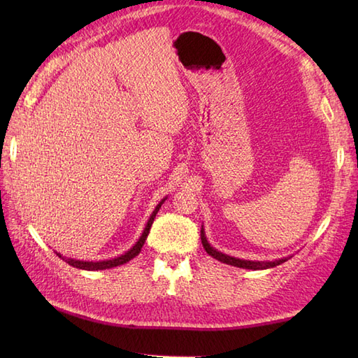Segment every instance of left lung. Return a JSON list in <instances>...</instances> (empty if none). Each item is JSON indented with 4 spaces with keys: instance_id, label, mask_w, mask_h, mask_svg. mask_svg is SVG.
<instances>
[{
    "instance_id": "obj_1",
    "label": "left lung",
    "mask_w": 358,
    "mask_h": 358,
    "mask_svg": "<svg viewBox=\"0 0 358 358\" xmlns=\"http://www.w3.org/2000/svg\"><path fill=\"white\" fill-rule=\"evenodd\" d=\"M201 243H203V248L206 252L214 257L215 260L226 263V264H231L235 266V268H241V269H252V271H260V269H271V268H275V266L287 262L291 257H283V258H278V260H272V262H252V260H243V258H237V257H231V255H226L223 252H220L215 248L210 246V243L206 238V234H204V229L201 226Z\"/></svg>"
}]
</instances>
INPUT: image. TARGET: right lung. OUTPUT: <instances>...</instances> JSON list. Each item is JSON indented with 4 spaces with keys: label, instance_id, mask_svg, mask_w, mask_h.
I'll return each mask as SVG.
<instances>
[{
    "label": "right lung",
    "instance_id": "obj_1",
    "mask_svg": "<svg viewBox=\"0 0 358 358\" xmlns=\"http://www.w3.org/2000/svg\"><path fill=\"white\" fill-rule=\"evenodd\" d=\"M166 199H167V196H166ZM166 199H163L162 201H159V203L157 204L154 212H152L149 220H148L146 226H144V231H143V234H141V237H140L138 241H136L135 245H134L131 249H129L127 252H124L123 255L115 257V258H110V260H101V262H83V260H75V258H66V257H63L59 252H57V255H58L59 258H63V260H64L66 263H69L71 266H73V268L85 269V271H103V269H110V268H115V266L127 263L129 260H132L134 257H136V255H138V254L141 252V248H143V245H144V241H146V238H148L149 231H150V226H152V223H154V218H155V215H157V212L159 210V208H162V204L166 201Z\"/></svg>",
    "mask_w": 358,
    "mask_h": 358
}]
</instances>
